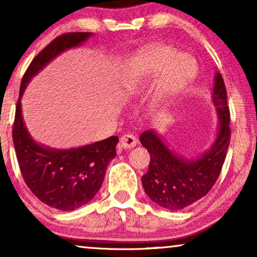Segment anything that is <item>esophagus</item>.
Returning <instances> with one entry per match:
<instances>
[{"label": "esophagus", "mask_w": 257, "mask_h": 257, "mask_svg": "<svg viewBox=\"0 0 257 257\" xmlns=\"http://www.w3.org/2000/svg\"><path fill=\"white\" fill-rule=\"evenodd\" d=\"M137 144H138V140L133 135H124L120 138V145L125 150L132 149V147L137 146Z\"/></svg>", "instance_id": "1"}]
</instances>
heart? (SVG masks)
Listing matches in <instances>:
<instances>
[{
	"mask_svg": "<svg viewBox=\"0 0 257 257\" xmlns=\"http://www.w3.org/2000/svg\"><path fill=\"white\" fill-rule=\"evenodd\" d=\"M198 72L194 59L179 54L177 49L168 45L147 48L136 56L125 72L124 87L128 92H135L150 78L163 75L157 93V105H164L167 99L184 90Z\"/></svg>",
	"mask_w": 257,
	"mask_h": 257,
	"instance_id": "b5f03b06",
	"label": "heart"
}]
</instances>
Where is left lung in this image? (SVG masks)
<instances>
[{"label": "left lung", "mask_w": 257, "mask_h": 257, "mask_svg": "<svg viewBox=\"0 0 257 257\" xmlns=\"http://www.w3.org/2000/svg\"><path fill=\"white\" fill-rule=\"evenodd\" d=\"M213 103L219 114V133L210 150L187 160L168 149L154 130L142 133L140 143L150 153L149 171L142 177L146 194L160 207L180 210L203 198L215 184L230 142V113L221 73L215 75Z\"/></svg>", "instance_id": "8db88e82"}]
</instances>
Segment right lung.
Segmentation results:
<instances>
[{
	"label": "right lung",
	"instance_id": "1",
	"mask_svg": "<svg viewBox=\"0 0 257 257\" xmlns=\"http://www.w3.org/2000/svg\"><path fill=\"white\" fill-rule=\"evenodd\" d=\"M92 33H68L56 37L33 59L21 82L13 126V140L21 173L31 192L49 207L75 210L91 201L104 181L107 165L117 156L118 137L77 149L55 150L31 138L23 121L21 98L31 78L56 56L78 47Z\"/></svg>",
	"mask_w": 257,
	"mask_h": 257
}]
</instances>
